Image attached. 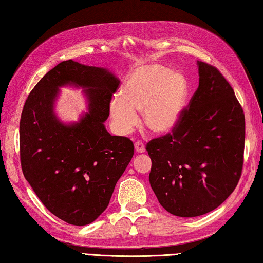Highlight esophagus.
Segmentation results:
<instances>
[{
  "label": "esophagus",
  "mask_w": 263,
  "mask_h": 263,
  "mask_svg": "<svg viewBox=\"0 0 263 263\" xmlns=\"http://www.w3.org/2000/svg\"><path fill=\"white\" fill-rule=\"evenodd\" d=\"M135 148H136V151L138 153H144L145 152V146H144V144H142L141 141H136V144H135Z\"/></svg>",
  "instance_id": "34e87169"
}]
</instances>
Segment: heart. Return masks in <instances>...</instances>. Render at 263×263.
Masks as SVG:
<instances>
[{"label": "heart", "mask_w": 263, "mask_h": 263, "mask_svg": "<svg viewBox=\"0 0 263 263\" xmlns=\"http://www.w3.org/2000/svg\"><path fill=\"white\" fill-rule=\"evenodd\" d=\"M189 84L182 74L160 64L145 65L128 75L122 95L110 101L111 124L117 135L126 136L139 124L142 110L145 126L157 135L175 130L183 116Z\"/></svg>", "instance_id": "heart-1"}]
</instances>
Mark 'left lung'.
Instances as JSON below:
<instances>
[{
  "instance_id": "obj_1",
  "label": "left lung",
  "mask_w": 263,
  "mask_h": 263,
  "mask_svg": "<svg viewBox=\"0 0 263 263\" xmlns=\"http://www.w3.org/2000/svg\"><path fill=\"white\" fill-rule=\"evenodd\" d=\"M199 84L175 130L147 142L149 183L159 203L179 217L215 210L242 172L245 114L215 66L198 61Z\"/></svg>"
}]
</instances>
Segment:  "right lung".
<instances>
[{"instance_id":"add662e5","label":"right lung","mask_w":263,"mask_h":263,"mask_svg":"<svg viewBox=\"0 0 263 263\" xmlns=\"http://www.w3.org/2000/svg\"><path fill=\"white\" fill-rule=\"evenodd\" d=\"M65 84L88 88L89 112L72 126L52 112ZM118 87L108 69L70 59L44 75L25 101L20 122L22 171L47 210L68 224H90L108 208L135 153L127 137L111 136L103 124Z\"/></svg>"}]
</instances>
